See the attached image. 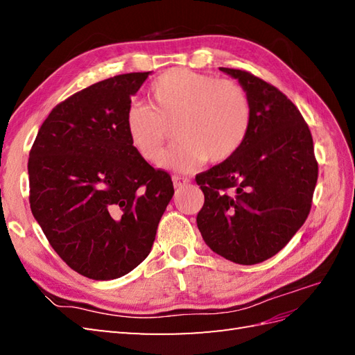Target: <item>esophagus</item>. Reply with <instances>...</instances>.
Segmentation results:
<instances>
[{
  "mask_svg": "<svg viewBox=\"0 0 355 355\" xmlns=\"http://www.w3.org/2000/svg\"><path fill=\"white\" fill-rule=\"evenodd\" d=\"M172 182H173V187H175V189H180V187H184L186 184H189V180L184 177H180V175H173Z\"/></svg>",
  "mask_w": 355,
  "mask_h": 355,
  "instance_id": "1",
  "label": "esophagus"
}]
</instances>
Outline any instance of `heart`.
I'll return each instance as SVG.
<instances>
[{
	"label": "heart",
	"instance_id": "b5f03b06",
	"mask_svg": "<svg viewBox=\"0 0 355 355\" xmlns=\"http://www.w3.org/2000/svg\"><path fill=\"white\" fill-rule=\"evenodd\" d=\"M252 122V105L243 87L207 74L172 69L149 88V107L132 105L125 131L143 160L158 164L173 128L177 143L164 166L192 171L206 160L221 163L243 146Z\"/></svg>",
	"mask_w": 355,
	"mask_h": 355
}]
</instances>
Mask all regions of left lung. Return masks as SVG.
<instances>
[{
  "mask_svg": "<svg viewBox=\"0 0 355 355\" xmlns=\"http://www.w3.org/2000/svg\"><path fill=\"white\" fill-rule=\"evenodd\" d=\"M220 70L244 88L252 122L235 154L195 178L205 193L197 225L215 253L253 266L282 250L302 227L318 162L310 128L285 94L247 71Z\"/></svg>",
  "mask_w": 355,
  "mask_h": 355,
  "instance_id": "left-lung-1",
  "label": "left lung"
}]
</instances>
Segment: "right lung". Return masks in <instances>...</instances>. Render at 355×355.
I'll return each instance as SVG.
<instances>
[{
	"label": "right lung",
	"instance_id": "obj_1",
	"mask_svg": "<svg viewBox=\"0 0 355 355\" xmlns=\"http://www.w3.org/2000/svg\"><path fill=\"white\" fill-rule=\"evenodd\" d=\"M150 71L105 79L51 110L30 150V209L55 252L94 281L145 261L173 195L168 172L135 153L131 97Z\"/></svg>",
	"mask_w": 355,
	"mask_h": 355
}]
</instances>
